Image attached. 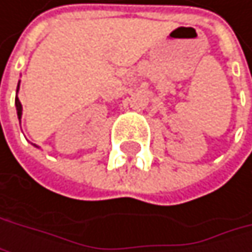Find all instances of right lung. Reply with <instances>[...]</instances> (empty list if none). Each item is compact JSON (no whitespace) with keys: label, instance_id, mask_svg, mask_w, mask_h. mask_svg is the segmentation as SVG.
Returning <instances> with one entry per match:
<instances>
[{"label":"right lung","instance_id":"obj_1","mask_svg":"<svg viewBox=\"0 0 252 252\" xmlns=\"http://www.w3.org/2000/svg\"><path fill=\"white\" fill-rule=\"evenodd\" d=\"M18 88H19V84H18ZM15 104H16V112H18V118L21 119V115H22V105H21V101L18 99V96H16V99H15Z\"/></svg>","mask_w":252,"mask_h":252}]
</instances>
